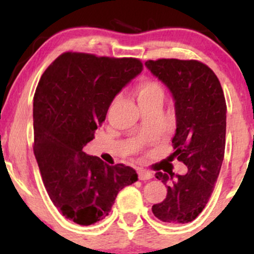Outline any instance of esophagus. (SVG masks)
<instances>
[{"instance_id": "1", "label": "esophagus", "mask_w": 254, "mask_h": 254, "mask_svg": "<svg viewBox=\"0 0 254 254\" xmlns=\"http://www.w3.org/2000/svg\"><path fill=\"white\" fill-rule=\"evenodd\" d=\"M137 173H138L139 180H148V179H151V178L154 177V174L151 173L150 171H147V170H139Z\"/></svg>"}]
</instances>
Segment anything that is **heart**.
Masks as SVG:
<instances>
[{"mask_svg": "<svg viewBox=\"0 0 254 254\" xmlns=\"http://www.w3.org/2000/svg\"><path fill=\"white\" fill-rule=\"evenodd\" d=\"M137 98L139 104L148 103V101H160L164 100V89L156 81L144 78L137 86Z\"/></svg>", "mask_w": 254, "mask_h": 254, "instance_id": "b5f03b06", "label": "heart"}]
</instances>
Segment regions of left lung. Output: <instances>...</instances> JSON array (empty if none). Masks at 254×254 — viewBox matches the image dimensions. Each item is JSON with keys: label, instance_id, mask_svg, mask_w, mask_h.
<instances>
[{"label": "left lung", "instance_id": "8db88e82", "mask_svg": "<svg viewBox=\"0 0 254 254\" xmlns=\"http://www.w3.org/2000/svg\"><path fill=\"white\" fill-rule=\"evenodd\" d=\"M145 65L171 90L177 130L172 138L177 159L188 166L184 176L156 172L167 196L151 210L162 222L193 221L205 208L222 166L226 147L227 105L215 72L196 60L161 58Z\"/></svg>", "mask_w": 254, "mask_h": 254}]
</instances>
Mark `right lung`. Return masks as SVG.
Segmentation results:
<instances>
[{
  "label": "right lung",
  "mask_w": 254,
  "mask_h": 254,
  "mask_svg": "<svg viewBox=\"0 0 254 254\" xmlns=\"http://www.w3.org/2000/svg\"><path fill=\"white\" fill-rule=\"evenodd\" d=\"M143 64L137 58L64 52L40 77L33 98L36 155L49 197L63 216L90 226L109 215L118 192L137 182L133 168L110 166L82 148Z\"/></svg>",
  "instance_id": "1"
}]
</instances>
